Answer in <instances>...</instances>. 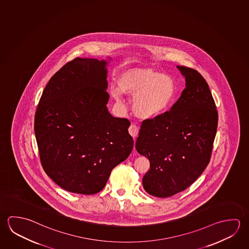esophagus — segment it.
Returning a JSON list of instances; mask_svg holds the SVG:
<instances>
[{
  "mask_svg": "<svg viewBox=\"0 0 249 249\" xmlns=\"http://www.w3.org/2000/svg\"><path fill=\"white\" fill-rule=\"evenodd\" d=\"M128 133H129L131 136L135 139V137L138 135V133H139L138 126L135 125V124H132V125L129 126V128H128Z\"/></svg>",
  "mask_w": 249,
  "mask_h": 249,
  "instance_id": "34e87169",
  "label": "esophagus"
}]
</instances>
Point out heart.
Segmentation results:
<instances>
[{
    "instance_id": "1",
    "label": "heart",
    "mask_w": 249,
    "mask_h": 249,
    "mask_svg": "<svg viewBox=\"0 0 249 249\" xmlns=\"http://www.w3.org/2000/svg\"><path fill=\"white\" fill-rule=\"evenodd\" d=\"M123 92L135 96L134 108L140 117L157 118L165 114L177 97L176 84L170 77L151 70L129 69L121 75L119 86L112 88L117 101Z\"/></svg>"
}]
</instances>
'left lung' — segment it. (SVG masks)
Wrapping results in <instances>:
<instances>
[{"mask_svg": "<svg viewBox=\"0 0 249 249\" xmlns=\"http://www.w3.org/2000/svg\"><path fill=\"white\" fill-rule=\"evenodd\" d=\"M185 88L169 112L145 120L135 148L150 169L142 185L148 194L168 197L194 183L209 163L218 112L209 86L197 71L177 66Z\"/></svg>", "mask_w": 249, "mask_h": 249, "instance_id": "obj_1", "label": "left lung"}]
</instances>
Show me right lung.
I'll use <instances>...</instances> for the list:
<instances>
[{
    "mask_svg": "<svg viewBox=\"0 0 249 249\" xmlns=\"http://www.w3.org/2000/svg\"><path fill=\"white\" fill-rule=\"evenodd\" d=\"M107 64L87 57L67 63L50 79L36 108L34 130L41 163L68 192H101L134 147L129 121L115 118L107 107Z\"/></svg>",
    "mask_w": 249,
    "mask_h": 249,
    "instance_id": "right-lung-1",
    "label": "right lung"
}]
</instances>
